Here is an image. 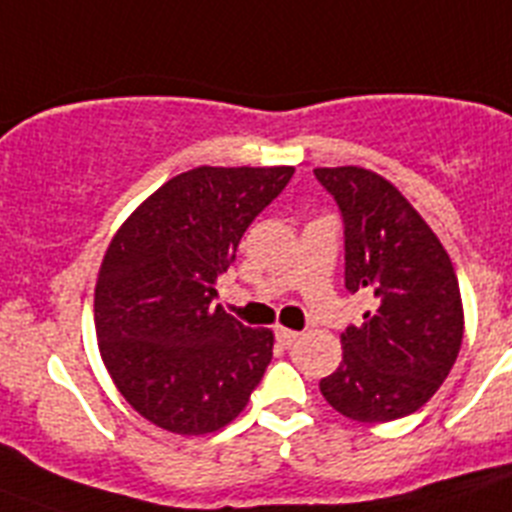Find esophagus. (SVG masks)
<instances>
[{"mask_svg":"<svg viewBox=\"0 0 512 512\" xmlns=\"http://www.w3.org/2000/svg\"><path fill=\"white\" fill-rule=\"evenodd\" d=\"M274 336H277V341L282 343V346H292V343L300 338V333H297V330H289V328H282V325H277Z\"/></svg>","mask_w":512,"mask_h":512,"instance_id":"1","label":"esophagus"}]
</instances>
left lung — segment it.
<instances>
[{
	"label": "left lung",
	"instance_id": "obj_1",
	"mask_svg": "<svg viewBox=\"0 0 512 512\" xmlns=\"http://www.w3.org/2000/svg\"><path fill=\"white\" fill-rule=\"evenodd\" d=\"M346 235V289L374 310L341 333L343 361L320 392L359 423L405 418L449 377L464 338V307L449 253L420 212L384 176L361 166L315 169Z\"/></svg>",
	"mask_w": 512,
	"mask_h": 512
}]
</instances>
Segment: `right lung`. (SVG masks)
Instances as JSON below:
<instances>
[{"mask_svg": "<svg viewBox=\"0 0 512 512\" xmlns=\"http://www.w3.org/2000/svg\"><path fill=\"white\" fill-rule=\"evenodd\" d=\"M292 166H197L140 202L94 287L99 354L120 395L153 425L205 436L235 420L264 377L269 328L212 305L243 233Z\"/></svg>", "mask_w": 512, "mask_h": 512, "instance_id": "add662e5", "label": "right lung"}]
</instances>
